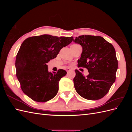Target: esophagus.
Wrapping results in <instances>:
<instances>
[{
  "label": "esophagus",
  "mask_w": 132,
  "mask_h": 132,
  "mask_svg": "<svg viewBox=\"0 0 132 132\" xmlns=\"http://www.w3.org/2000/svg\"><path fill=\"white\" fill-rule=\"evenodd\" d=\"M72 70V69L70 68H67L66 69V70H67V71H70V70Z\"/></svg>",
  "instance_id": "esophagus-1"
}]
</instances>
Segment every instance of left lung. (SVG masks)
Returning a JSON list of instances; mask_svg holds the SVG:
<instances>
[{
	"mask_svg": "<svg viewBox=\"0 0 132 132\" xmlns=\"http://www.w3.org/2000/svg\"><path fill=\"white\" fill-rule=\"evenodd\" d=\"M73 41L82 48L78 67L85 68L89 73L85 77L78 70H75V90L85 99H101L108 93L116 78L118 61L114 48L99 36H79Z\"/></svg>",
	"mask_w": 132,
	"mask_h": 132,
	"instance_id": "left-lung-1",
	"label": "left lung"
}]
</instances>
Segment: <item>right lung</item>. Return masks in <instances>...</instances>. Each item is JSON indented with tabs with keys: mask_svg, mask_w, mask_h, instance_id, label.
<instances>
[{
	"mask_svg": "<svg viewBox=\"0 0 132 132\" xmlns=\"http://www.w3.org/2000/svg\"><path fill=\"white\" fill-rule=\"evenodd\" d=\"M73 39L43 35L27 38L21 44L15 61L16 77L23 93L34 101L45 102L57 95L59 81L67 71L60 69L51 73L46 63Z\"/></svg>",
	"mask_w": 132,
	"mask_h": 132,
	"instance_id": "obj_1",
	"label": "right lung"
}]
</instances>
